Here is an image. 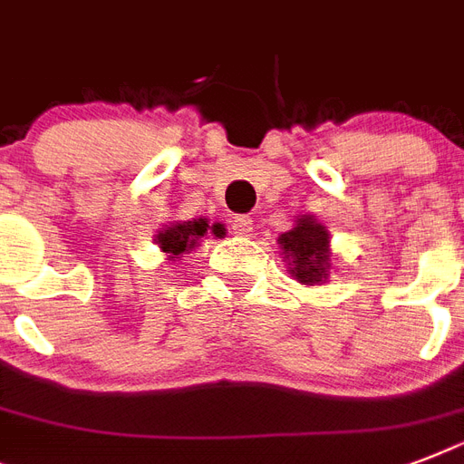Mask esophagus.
I'll use <instances>...</instances> for the list:
<instances>
[{
    "label": "esophagus",
    "mask_w": 464,
    "mask_h": 464,
    "mask_svg": "<svg viewBox=\"0 0 464 464\" xmlns=\"http://www.w3.org/2000/svg\"><path fill=\"white\" fill-rule=\"evenodd\" d=\"M231 228L236 236H253V218L250 217H233Z\"/></svg>",
    "instance_id": "obj_1"
}]
</instances>
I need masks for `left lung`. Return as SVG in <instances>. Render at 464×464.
<instances>
[{
  "mask_svg": "<svg viewBox=\"0 0 464 464\" xmlns=\"http://www.w3.org/2000/svg\"><path fill=\"white\" fill-rule=\"evenodd\" d=\"M279 247L289 272L301 284L315 286L324 284L330 276L332 253H330V233L323 224L305 214L296 221L291 231L279 236Z\"/></svg>",
  "mask_w": 464,
  "mask_h": 464,
  "instance_id": "8db88e82",
  "label": "left lung"
}]
</instances>
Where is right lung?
<instances>
[{"instance_id":"1","label":"right lung","mask_w":464,"mask_h":464,"mask_svg":"<svg viewBox=\"0 0 464 464\" xmlns=\"http://www.w3.org/2000/svg\"><path fill=\"white\" fill-rule=\"evenodd\" d=\"M211 233L217 238H224L226 228L224 224H211L207 218H192V221H175V224L166 226L163 231L156 233V243L166 253L170 262H178L180 257L202 243V238Z\"/></svg>"}]
</instances>
